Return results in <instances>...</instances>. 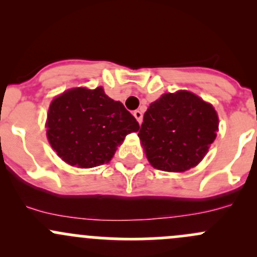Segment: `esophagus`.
I'll return each instance as SVG.
<instances>
[{
	"label": "esophagus",
	"mask_w": 257,
	"mask_h": 257,
	"mask_svg": "<svg viewBox=\"0 0 257 257\" xmlns=\"http://www.w3.org/2000/svg\"><path fill=\"white\" fill-rule=\"evenodd\" d=\"M133 115L136 116V119L138 120V123L142 124V121H143V112H142V110H136V112L133 113Z\"/></svg>",
	"instance_id": "obj_1"
}]
</instances>
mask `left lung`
I'll use <instances>...</instances> for the list:
<instances>
[{"instance_id":"left-lung-1","label":"left lung","mask_w":257,"mask_h":257,"mask_svg":"<svg viewBox=\"0 0 257 257\" xmlns=\"http://www.w3.org/2000/svg\"><path fill=\"white\" fill-rule=\"evenodd\" d=\"M217 132L214 105L181 89L164 93L149 105L138 137L153 168L184 173L204 159Z\"/></svg>"}]
</instances>
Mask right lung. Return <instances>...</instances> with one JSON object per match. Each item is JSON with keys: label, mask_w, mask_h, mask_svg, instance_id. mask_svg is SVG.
<instances>
[{"label": "right lung", "mask_w": 257, "mask_h": 257, "mask_svg": "<svg viewBox=\"0 0 257 257\" xmlns=\"http://www.w3.org/2000/svg\"><path fill=\"white\" fill-rule=\"evenodd\" d=\"M139 128L137 119L103 87L64 90L52 99L46 119L52 149L80 169L109 163L125 137Z\"/></svg>", "instance_id": "add662e5"}]
</instances>
